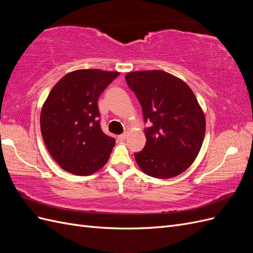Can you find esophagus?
<instances>
[{"instance_id": "obj_1", "label": "esophagus", "mask_w": 253, "mask_h": 253, "mask_svg": "<svg viewBox=\"0 0 253 253\" xmlns=\"http://www.w3.org/2000/svg\"><path fill=\"white\" fill-rule=\"evenodd\" d=\"M126 137V134L124 133V134H121V135L118 136V139H119V140H125Z\"/></svg>"}]
</instances>
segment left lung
Returning <instances> with one entry per match:
<instances>
[{
    "mask_svg": "<svg viewBox=\"0 0 253 253\" xmlns=\"http://www.w3.org/2000/svg\"><path fill=\"white\" fill-rule=\"evenodd\" d=\"M141 109L147 137L144 148L134 153L140 169L155 178H171L192 165L205 137V115L187 84L163 71L126 76Z\"/></svg>",
    "mask_w": 253,
    "mask_h": 253,
    "instance_id": "left-lung-1",
    "label": "left lung"
}]
</instances>
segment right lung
Segmentation results:
<instances>
[{"label": "right lung", "mask_w": 253, "mask_h": 253, "mask_svg": "<svg viewBox=\"0 0 253 253\" xmlns=\"http://www.w3.org/2000/svg\"><path fill=\"white\" fill-rule=\"evenodd\" d=\"M118 76L79 70L51 88L41 111V132L49 154L63 170L90 175L109 160L115 138L101 129L98 99Z\"/></svg>", "instance_id": "right-lung-1"}]
</instances>
